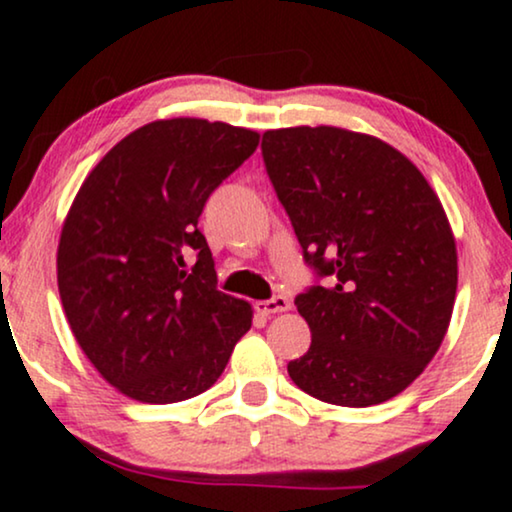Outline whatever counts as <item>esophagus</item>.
<instances>
[{
  "instance_id": "1",
  "label": "esophagus",
  "mask_w": 512,
  "mask_h": 512,
  "mask_svg": "<svg viewBox=\"0 0 512 512\" xmlns=\"http://www.w3.org/2000/svg\"><path fill=\"white\" fill-rule=\"evenodd\" d=\"M254 308L261 315H273V313L289 311V308H292V301H289L287 296L277 294V296H273V299H268V301H256Z\"/></svg>"
}]
</instances>
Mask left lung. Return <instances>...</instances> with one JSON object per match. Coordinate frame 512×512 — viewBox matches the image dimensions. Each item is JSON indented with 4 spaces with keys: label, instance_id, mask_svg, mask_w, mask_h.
Returning <instances> with one entry per match:
<instances>
[{
    "label": "left lung",
    "instance_id": "1",
    "mask_svg": "<svg viewBox=\"0 0 512 512\" xmlns=\"http://www.w3.org/2000/svg\"><path fill=\"white\" fill-rule=\"evenodd\" d=\"M263 163L318 280L294 299L311 349L299 389L365 408L401 394L449 330L458 256L425 175L377 137L330 125L268 130Z\"/></svg>",
    "mask_w": 512,
    "mask_h": 512
}]
</instances>
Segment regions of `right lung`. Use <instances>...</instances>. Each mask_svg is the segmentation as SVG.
Instances as JSON below:
<instances>
[{
	"label": "right lung",
	"instance_id": "obj_1",
	"mask_svg": "<svg viewBox=\"0 0 512 512\" xmlns=\"http://www.w3.org/2000/svg\"><path fill=\"white\" fill-rule=\"evenodd\" d=\"M256 147L258 132L235 125L154 121L82 182L56 254L61 304L90 363L130 399L201 394L251 327V306L218 289L197 225Z\"/></svg>",
	"mask_w": 512,
	"mask_h": 512
}]
</instances>
